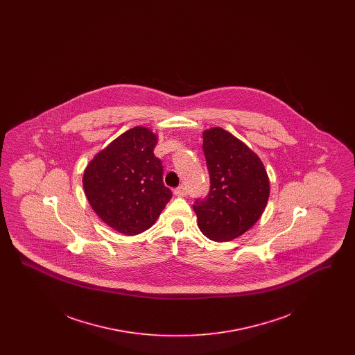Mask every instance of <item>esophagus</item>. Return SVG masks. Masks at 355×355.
<instances>
[{"label": "esophagus", "instance_id": "esophagus-1", "mask_svg": "<svg viewBox=\"0 0 355 355\" xmlns=\"http://www.w3.org/2000/svg\"><path fill=\"white\" fill-rule=\"evenodd\" d=\"M186 194H187V190L185 186H178L177 189H174V196L177 197H185Z\"/></svg>", "mask_w": 355, "mask_h": 355}]
</instances>
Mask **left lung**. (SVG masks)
I'll return each instance as SVG.
<instances>
[{
    "label": "left lung",
    "mask_w": 355,
    "mask_h": 355,
    "mask_svg": "<svg viewBox=\"0 0 355 355\" xmlns=\"http://www.w3.org/2000/svg\"><path fill=\"white\" fill-rule=\"evenodd\" d=\"M202 135L210 190L193 209L203 236L232 241L261 218L270 194L269 175L261 158L232 133L211 128Z\"/></svg>",
    "instance_id": "left-lung-1"
}]
</instances>
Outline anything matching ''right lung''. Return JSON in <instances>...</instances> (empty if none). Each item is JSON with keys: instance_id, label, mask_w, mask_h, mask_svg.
I'll use <instances>...</instances> for the list:
<instances>
[{"instance_id": "right-lung-1", "label": "right lung", "mask_w": 355, "mask_h": 355, "mask_svg": "<svg viewBox=\"0 0 355 355\" xmlns=\"http://www.w3.org/2000/svg\"><path fill=\"white\" fill-rule=\"evenodd\" d=\"M157 135L135 126L97 153L84 171L85 196L107 226L139 234L159 217L171 198L162 181V162L154 155Z\"/></svg>"}]
</instances>
